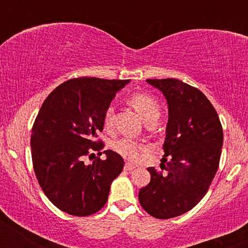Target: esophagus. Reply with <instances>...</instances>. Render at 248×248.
<instances>
[{
  "label": "esophagus",
  "mask_w": 248,
  "mask_h": 248,
  "mask_svg": "<svg viewBox=\"0 0 248 248\" xmlns=\"http://www.w3.org/2000/svg\"><path fill=\"white\" fill-rule=\"evenodd\" d=\"M136 164H133V163H129V162H127L126 164H124V170H128V171H131V170H133L134 168H136Z\"/></svg>",
  "instance_id": "1"
}]
</instances>
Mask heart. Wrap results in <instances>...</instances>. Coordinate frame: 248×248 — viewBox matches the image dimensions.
Wrapping results in <instances>:
<instances>
[{"label": "heart", "mask_w": 248, "mask_h": 248, "mask_svg": "<svg viewBox=\"0 0 248 248\" xmlns=\"http://www.w3.org/2000/svg\"><path fill=\"white\" fill-rule=\"evenodd\" d=\"M128 103L136 109V111L141 116L146 124L156 121L161 114V107L158 102L147 93H136L128 98ZM103 124L106 129L112 128V108L106 109L103 116ZM112 149L121 156L128 159H134L138 157L140 146L136 141L127 138L116 140L112 144Z\"/></svg>", "instance_id": "1"}]
</instances>
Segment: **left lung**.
I'll use <instances>...</instances> for the list:
<instances>
[{
    "label": "left lung",
    "mask_w": 248,
    "mask_h": 248,
    "mask_svg": "<svg viewBox=\"0 0 248 248\" xmlns=\"http://www.w3.org/2000/svg\"><path fill=\"white\" fill-rule=\"evenodd\" d=\"M168 103L161 169L147 168L149 185L139 191L142 209L156 218L180 216L206 194L218 169L223 129L212 104L197 87L177 79H147Z\"/></svg>",
    "instance_id": "8db88e82"
}]
</instances>
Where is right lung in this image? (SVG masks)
<instances>
[{
	"mask_svg": "<svg viewBox=\"0 0 248 248\" xmlns=\"http://www.w3.org/2000/svg\"><path fill=\"white\" fill-rule=\"evenodd\" d=\"M128 82L86 77L67 80L39 109L31 134L34 174L49 201L66 214L82 217L99 211L124 169V158L111 150L104 151V161L97 157L87 166L84 158L92 151L102 155L104 142L96 138L103 131L104 111Z\"/></svg>",
	"mask_w": 248,
	"mask_h": 248,
	"instance_id": "right-lung-1",
	"label": "right lung"
}]
</instances>
